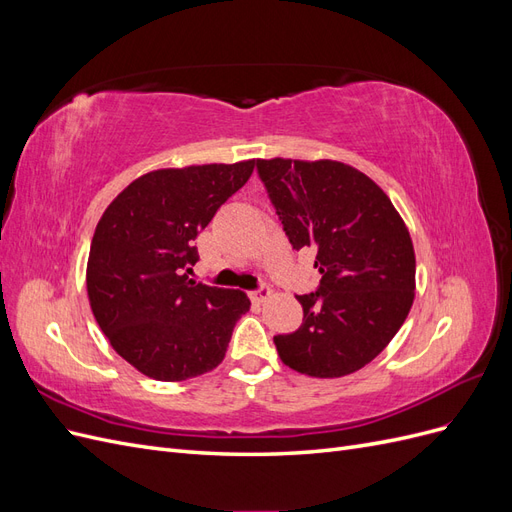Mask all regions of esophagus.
<instances>
[{"label":"esophagus","mask_w":512,"mask_h":512,"mask_svg":"<svg viewBox=\"0 0 512 512\" xmlns=\"http://www.w3.org/2000/svg\"><path fill=\"white\" fill-rule=\"evenodd\" d=\"M271 292H273V290H271V286H267V284H260L256 290H252V292H250V299H252V301H256V303H262V301H265V299L269 297Z\"/></svg>","instance_id":"34e87169"}]
</instances>
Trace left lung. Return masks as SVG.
Listing matches in <instances>:
<instances>
[{
	"instance_id": "left-lung-1",
	"label": "left lung",
	"mask_w": 512,
	"mask_h": 512,
	"mask_svg": "<svg viewBox=\"0 0 512 512\" xmlns=\"http://www.w3.org/2000/svg\"><path fill=\"white\" fill-rule=\"evenodd\" d=\"M292 250H312L322 280L297 294L301 327L275 335L280 359L314 378L365 367L391 342L414 301V247L393 203L342 162L258 160Z\"/></svg>"
}]
</instances>
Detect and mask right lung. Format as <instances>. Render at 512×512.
<instances>
[{
  "mask_svg": "<svg viewBox=\"0 0 512 512\" xmlns=\"http://www.w3.org/2000/svg\"><path fill=\"white\" fill-rule=\"evenodd\" d=\"M256 160L153 170L100 218L87 260L91 312L141 374L181 382L218 367L250 309L241 290L190 280L196 237L250 179Z\"/></svg>",
  "mask_w": 512,
  "mask_h": 512,
  "instance_id": "right-lung-1",
  "label": "right lung"
}]
</instances>
